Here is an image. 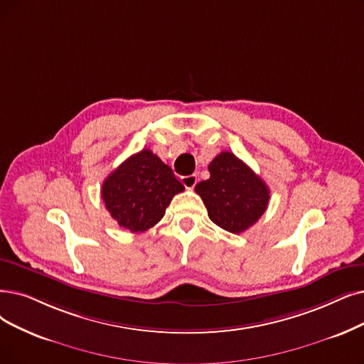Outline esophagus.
I'll use <instances>...</instances> for the list:
<instances>
[{"label": "esophagus", "mask_w": 364, "mask_h": 364, "mask_svg": "<svg viewBox=\"0 0 364 364\" xmlns=\"http://www.w3.org/2000/svg\"><path fill=\"white\" fill-rule=\"evenodd\" d=\"M181 181H182V183H183L186 190H193V188L197 183V176H196V174H190V176H182Z\"/></svg>", "instance_id": "34e87169"}]
</instances>
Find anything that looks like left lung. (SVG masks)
<instances>
[{"label":"left lung","instance_id":"obj_1","mask_svg":"<svg viewBox=\"0 0 364 364\" xmlns=\"http://www.w3.org/2000/svg\"><path fill=\"white\" fill-rule=\"evenodd\" d=\"M210 178L196 185L210 220L230 232L252 227L267 209L266 182L231 152H221L209 164Z\"/></svg>","mask_w":364,"mask_h":364}]
</instances>
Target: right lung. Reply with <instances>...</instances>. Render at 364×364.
<instances>
[{"mask_svg": "<svg viewBox=\"0 0 364 364\" xmlns=\"http://www.w3.org/2000/svg\"><path fill=\"white\" fill-rule=\"evenodd\" d=\"M183 190L171 168L151 149H143L109 174L101 197L121 227L143 232L161 221L171 198Z\"/></svg>", "mask_w": 364, "mask_h": 364, "instance_id": "1", "label": "right lung"}]
</instances>
